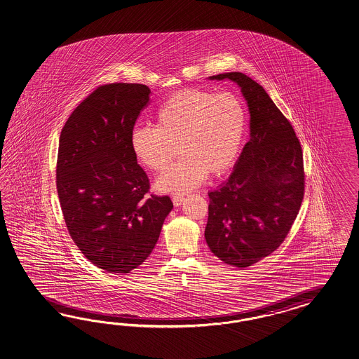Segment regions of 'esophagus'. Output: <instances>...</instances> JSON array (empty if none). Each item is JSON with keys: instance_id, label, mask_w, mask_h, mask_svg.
<instances>
[{"instance_id": "obj_1", "label": "esophagus", "mask_w": 359, "mask_h": 359, "mask_svg": "<svg viewBox=\"0 0 359 359\" xmlns=\"http://www.w3.org/2000/svg\"><path fill=\"white\" fill-rule=\"evenodd\" d=\"M184 197L182 194H175L174 197H172V202H174V205L175 206H180L182 203H183Z\"/></svg>"}]
</instances>
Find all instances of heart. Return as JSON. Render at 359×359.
<instances>
[{
  "instance_id": "b5f03b06",
  "label": "heart",
  "mask_w": 359,
  "mask_h": 359,
  "mask_svg": "<svg viewBox=\"0 0 359 359\" xmlns=\"http://www.w3.org/2000/svg\"><path fill=\"white\" fill-rule=\"evenodd\" d=\"M154 118L156 128L140 124L132 128L130 147L141 166L161 172L177 145L182 159L156 182L157 191L174 194L191 192L209 172L222 175L233 166L248 126L240 97L203 88L176 92L158 107Z\"/></svg>"
}]
</instances>
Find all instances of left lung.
<instances>
[{
  "label": "left lung",
  "mask_w": 359,
  "mask_h": 359,
  "mask_svg": "<svg viewBox=\"0 0 359 359\" xmlns=\"http://www.w3.org/2000/svg\"><path fill=\"white\" fill-rule=\"evenodd\" d=\"M226 79L241 89L250 133L232 174L209 192L205 238L220 261L244 269L288 235L304 198V158L293 127L262 86L243 72L209 76Z\"/></svg>",
  "instance_id": "1"
}]
</instances>
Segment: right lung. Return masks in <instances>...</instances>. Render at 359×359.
I'll return each instance as SVG.
<instances>
[{
    "instance_id": "obj_1",
    "label": "right lung",
    "mask_w": 359,
    "mask_h": 359,
    "mask_svg": "<svg viewBox=\"0 0 359 359\" xmlns=\"http://www.w3.org/2000/svg\"><path fill=\"white\" fill-rule=\"evenodd\" d=\"M150 89L114 83L97 88L62 128L57 191L70 236L89 262L127 273L145 262L174 205L150 196L130 135Z\"/></svg>"
}]
</instances>
